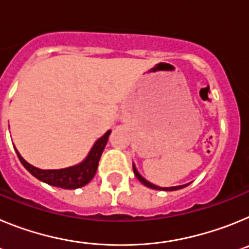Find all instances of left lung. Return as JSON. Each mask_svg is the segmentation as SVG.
Instances as JSON below:
<instances>
[{"label": "left lung", "instance_id": "8db88e82", "mask_svg": "<svg viewBox=\"0 0 249 249\" xmlns=\"http://www.w3.org/2000/svg\"><path fill=\"white\" fill-rule=\"evenodd\" d=\"M132 166H133V172H135V176L138 178V181L141 182V183H143L144 186L148 187V188H152V190H158V191H177V190H181V188H184V187H187L190 183H186V184H182V186H175V187H158L156 186V184L151 183V182H148L144 177H142V176L140 175V172L137 171V168H136L135 163H132Z\"/></svg>", "mask_w": 249, "mask_h": 249}]
</instances>
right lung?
Wrapping results in <instances>:
<instances>
[{
	"label": "right lung",
	"mask_w": 249,
	"mask_h": 249,
	"mask_svg": "<svg viewBox=\"0 0 249 249\" xmlns=\"http://www.w3.org/2000/svg\"><path fill=\"white\" fill-rule=\"evenodd\" d=\"M111 135V129L107 131L102 137L98 138L94 144L92 146L91 151L89 152V155L82 162L74 166L67 167V168L61 169H41L37 167L32 166L23 160L19 152L15 147L17 156H18L21 163L23 164L26 169L31 175L36 177L39 181L45 182V183L51 184V186L59 187V188H65V190H76L80 187L86 186L91 181L92 178L96 175L97 171L98 162L102 156V152L105 149L107 141H108V136Z\"/></svg>",
	"instance_id": "obj_1"
}]
</instances>
